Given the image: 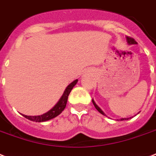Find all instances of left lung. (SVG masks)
<instances>
[{
	"label": "left lung",
	"instance_id": "8db88e82",
	"mask_svg": "<svg viewBox=\"0 0 156 156\" xmlns=\"http://www.w3.org/2000/svg\"><path fill=\"white\" fill-rule=\"evenodd\" d=\"M127 41H128L129 44H137V42H136L135 40H134V39L129 37V36H127ZM92 103H93V104H94V106L95 107V108L97 109L98 111L100 112V113L103 114V115H105L104 112H103L102 110H101V109H100V108H99V107L97 106V104H95V101H94V100H92ZM124 120H129V118H121V121H124Z\"/></svg>",
	"mask_w": 156,
	"mask_h": 156
}]
</instances>
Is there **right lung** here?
Returning a JSON list of instances; mask_svg holds the SVG:
<instances>
[{
    "label": "right lung",
    "mask_w": 156,
    "mask_h": 156,
    "mask_svg": "<svg viewBox=\"0 0 156 156\" xmlns=\"http://www.w3.org/2000/svg\"><path fill=\"white\" fill-rule=\"evenodd\" d=\"M77 83H78V79L73 81V83H71L66 87L63 95L61 96V98L60 99L58 103L51 110L48 112L43 114V115H40V116H26V115H23V116L26 117L27 119H28V120H30V121H35V122H43V121H48V120H51V119L57 116L59 114L61 113V112L63 111L65 108H66L69 95L71 90L73 89V87L76 85Z\"/></svg>",
    "instance_id": "obj_1"
}]
</instances>
